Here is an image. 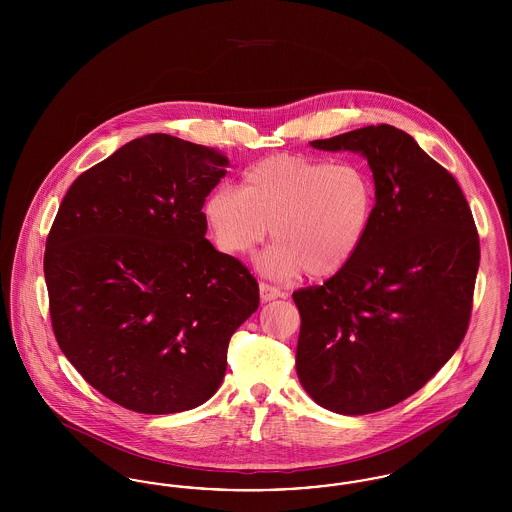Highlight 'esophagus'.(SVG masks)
<instances>
[{
	"mask_svg": "<svg viewBox=\"0 0 512 512\" xmlns=\"http://www.w3.org/2000/svg\"><path fill=\"white\" fill-rule=\"evenodd\" d=\"M259 293H261V299H263V301H272V299H278V297L284 295L278 288L270 286L267 282H261V284H259Z\"/></svg>",
	"mask_w": 512,
	"mask_h": 512,
	"instance_id": "34e87169",
	"label": "esophagus"
}]
</instances>
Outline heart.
Returning a JSON list of instances; mask_svg holds the SVG:
<instances>
[{"instance_id": "1", "label": "heart", "mask_w": 512, "mask_h": 512, "mask_svg": "<svg viewBox=\"0 0 512 512\" xmlns=\"http://www.w3.org/2000/svg\"><path fill=\"white\" fill-rule=\"evenodd\" d=\"M374 213V186L357 163L303 155H272L244 174L242 188L224 184L209 195L205 217L220 251L247 255L272 232L259 259L274 280L330 278L365 244Z\"/></svg>"}]
</instances>
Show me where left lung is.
Returning <instances> with one entry per match:
<instances>
[{"label": "left lung", "mask_w": 512, "mask_h": 512, "mask_svg": "<svg viewBox=\"0 0 512 512\" xmlns=\"http://www.w3.org/2000/svg\"><path fill=\"white\" fill-rule=\"evenodd\" d=\"M311 146L368 161L376 203L365 244L326 280L293 292L295 370L332 413H376L420 390L463 341L480 238L463 190L407 132L365 126Z\"/></svg>", "instance_id": "obj_1"}]
</instances>
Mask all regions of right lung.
<instances>
[{
	"mask_svg": "<svg viewBox=\"0 0 512 512\" xmlns=\"http://www.w3.org/2000/svg\"><path fill=\"white\" fill-rule=\"evenodd\" d=\"M213 147L169 134L128 142L82 172L49 230L55 340L124 409L171 414L219 390L232 334L259 286L205 238V197L226 174Z\"/></svg>",
	"mask_w": 512,
	"mask_h": 512,
	"instance_id": "obj_1",
	"label": "right lung"
}]
</instances>
